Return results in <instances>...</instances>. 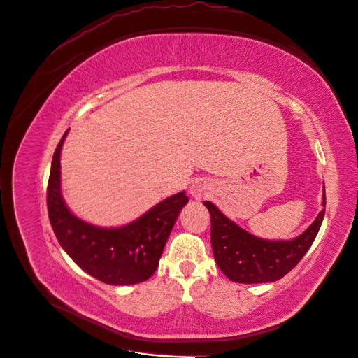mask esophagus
Instances as JSON below:
<instances>
[{"instance_id": "esophagus-1", "label": "esophagus", "mask_w": 358, "mask_h": 358, "mask_svg": "<svg viewBox=\"0 0 358 358\" xmlns=\"http://www.w3.org/2000/svg\"><path fill=\"white\" fill-rule=\"evenodd\" d=\"M190 193H192V196H193L196 200L206 199V197H208V196L210 194V185H209L208 181H204V180H196V181L192 184Z\"/></svg>"}]
</instances>
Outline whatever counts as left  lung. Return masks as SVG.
<instances>
[{
  "instance_id": "8db88e82",
  "label": "left lung",
  "mask_w": 358,
  "mask_h": 358,
  "mask_svg": "<svg viewBox=\"0 0 358 358\" xmlns=\"http://www.w3.org/2000/svg\"><path fill=\"white\" fill-rule=\"evenodd\" d=\"M322 206L310 227L292 241L261 239L239 228L210 201L204 206L210 213V239L219 268L235 283H271L292 271L313 243L325 215Z\"/></svg>"
}]
</instances>
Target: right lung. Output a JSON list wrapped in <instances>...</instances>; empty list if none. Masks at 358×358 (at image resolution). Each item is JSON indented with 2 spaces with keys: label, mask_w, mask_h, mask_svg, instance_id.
I'll use <instances>...</instances> for the list:
<instances>
[{
  "label": "right lung",
  "mask_w": 358,
  "mask_h": 358,
  "mask_svg": "<svg viewBox=\"0 0 358 358\" xmlns=\"http://www.w3.org/2000/svg\"><path fill=\"white\" fill-rule=\"evenodd\" d=\"M66 134L68 130L55 149L46 192L56 238L75 264L103 283H142L155 273L165 242L189 197L184 192L177 193L122 228H99L78 219L61 194V149Z\"/></svg>",
  "instance_id": "right-lung-1"
}]
</instances>
